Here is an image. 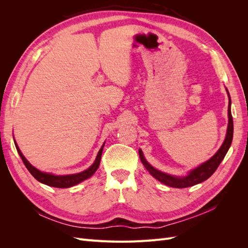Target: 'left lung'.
<instances>
[{"mask_svg": "<svg viewBox=\"0 0 248 248\" xmlns=\"http://www.w3.org/2000/svg\"><path fill=\"white\" fill-rule=\"evenodd\" d=\"M228 92V90H227ZM229 95V125H228V131H227V136L226 140H224L222 146L218 151L216 152V154L211 157L208 161L205 163H202V166L198 167L197 169L192 170L188 176L183 177V178H179V177H174L168 174H164V172L154 169L152 166L147 162L145 159L144 154H142L141 150H139V154H140V161L144 164V167L149 170L150 174H151L155 179L158 180L161 183L166 184L170 187H175V188H186V187H190L196 184L202 183V181H205L208 178L211 177L213 175V172L217 170V168L219 167L220 162L226 156L227 152L229 151V148L232 144V132H234V123H232V112H231V97Z\"/></svg>", "mask_w": 248, "mask_h": 248, "instance_id": "left-lung-1", "label": "left lung"}]
</instances>
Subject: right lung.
I'll list each match as a JSON object with an SVG mask.
<instances>
[{"label": "right lung", "mask_w": 248, "mask_h": 248, "mask_svg": "<svg viewBox=\"0 0 248 248\" xmlns=\"http://www.w3.org/2000/svg\"><path fill=\"white\" fill-rule=\"evenodd\" d=\"M16 150H17V152L20 156L22 162L25 163V166L28 169V170L31 172L32 176L37 180V181H39L43 184H46L48 186L57 187V188H68V187L77 185V184L80 183L81 181H84V180L91 177L94 174V172L97 170V169L99 168L101 154H102V150H103V146H102V148L99 150L98 154H97V157H96L94 163L88 170L81 171V172H78V174H74V175L56 176V175H52V174H47V172L40 171L39 170H37L36 168H34L32 164L25 158V156L22 155L18 146L16 145Z\"/></svg>", "instance_id": "1"}]
</instances>
